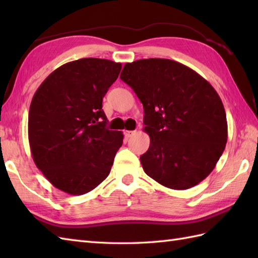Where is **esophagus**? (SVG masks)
<instances>
[{
	"mask_svg": "<svg viewBox=\"0 0 258 258\" xmlns=\"http://www.w3.org/2000/svg\"><path fill=\"white\" fill-rule=\"evenodd\" d=\"M135 134V131H124V136L126 139L132 138V135Z\"/></svg>",
	"mask_w": 258,
	"mask_h": 258,
	"instance_id": "esophagus-1",
	"label": "esophagus"
}]
</instances>
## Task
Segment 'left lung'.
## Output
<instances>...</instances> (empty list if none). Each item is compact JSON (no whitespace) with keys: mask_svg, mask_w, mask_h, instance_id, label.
I'll return each mask as SVG.
<instances>
[{"mask_svg":"<svg viewBox=\"0 0 258 258\" xmlns=\"http://www.w3.org/2000/svg\"><path fill=\"white\" fill-rule=\"evenodd\" d=\"M120 80L144 108L151 143L140 160L144 172L172 189H187L206 178L227 142L221 97L195 71L167 58L126 63Z\"/></svg>","mask_w":258,"mask_h":258,"instance_id":"8db88e82","label":"left lung"}]
</instances>
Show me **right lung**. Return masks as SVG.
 <instances>
[{"label":"right lung","instance_id":"right-lung-1","mask_svg":"<svg viewBox=\"0 0 258 258\" xmlns=\"http://www.w3.org/2000/svg\"><path fill=\"white\" fill-rule=\"evenodd\" d=\"M122 64L86 57L62 65L32 98L29 142L33 160L53 186L86 194L105 179L123 133L106 128L102 101Z\"/></svg>","mask_w":258,"mask_h":258}]
</instances>
